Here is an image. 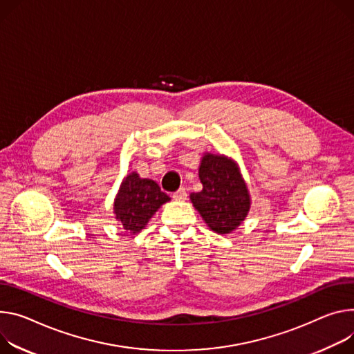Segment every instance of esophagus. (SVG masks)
<instances>
[{"mask_svg":"<svg viewBox=\"0 0 354 354\" xmlns=\"http://www.w3.org/2000/svg\"><path fill=\"white\" fill-rule=\"evenodd\" d=\"M187 198V194H186V189L185 187H180L179 190H176L174 194V199L175 201H186Z\"/></svg>","mask_w":354,"mask_h":354,"instance_id":"obj_1","label":"esophagus"}]
</instances>
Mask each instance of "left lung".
<instances>
[{"label":"left lung","mask_w":354,"mask_h":354,"mask_svg":"<svg viewBox=\"0 0 354 354\" xmlns=\"http://www.w3.org/2000/svg\"><path fill=\"white\" fill-rule=\"evenodd\" d=\"M203 189L190 194V202L206 226L217 234H229L245 220L251 196L240 168L233 158L205 152L199 165Z\"/></svg>","instance_id":"8db88e82"}]
</instances>
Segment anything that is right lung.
<instances>
[{"instance_id":"add662e5","label":"right lung","mask_w":354,"mask_h":354,"mask_svg":"<svg viewBox=\"0 0 354 354\" xmlns=\"http://www.w3.org/2000/svg\"><path fill=\"white\" fill-rule=\"evenodd\" d=\"M169 201L171 198L155 180L131 172L122 179L113 209L120 226L128 233L137 234L145 229L158 209Z\"/></svg>"}]
</instances>
